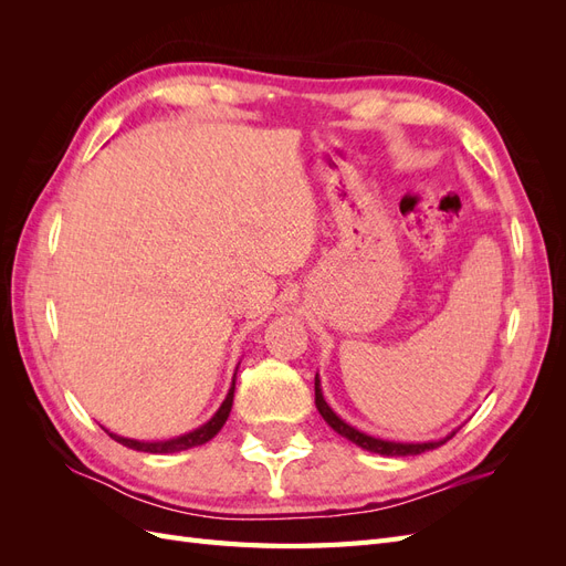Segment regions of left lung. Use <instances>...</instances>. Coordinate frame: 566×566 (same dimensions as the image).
Instances as JSON below:
<instances>
[{
  "instance_id": "left-lung-1",
  "label": "left lung",
  "mask_w": 566,
  "mask_h": 566,
  "mask_svg": "<svg viewBox=\"0 0 566 566\" xmlns=\"http://www.w3.org/2000/svg\"><path fill=\"white\" fill-rule=\"evenodd\" d=\"M314 389H316V408H318V413L323 416V420L328 422L337 434H342L345 439H349L352 443H356V447H361V449H366V451H370V453H380V455H418V453H424V451H432V449L441 447L443 441H449V439L455 434V432H453V434L447 437V439H441V441H427V443H397V441L375 439V437H368V434H364V432L354 430L352 424H347L345 420L337 418V416L333 413V408H331L328 403H325V399H323L318 375H316V380H314Z\"/></svg>"
}]
</instances>
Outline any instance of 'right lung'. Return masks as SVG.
Here are the masks:
<instances>
[{"label":"right lung","mask_w":566,"mask_h":566,"mask_svg":"<svg viewBox=\"0 0 566 566\" xmlns=\"http://www.w3.org/2000/svg\"><path fill=\"white\" fill-rule=\"evenodd\" d=\"M233 387H235V380L227 394L224 403L219 406V410L214 413V418L210 422H205L202 427H198V430L188 432L184 437H177V439H169V441H136V439H125V437H117V434H111L117 443H123V447L127 449H134V451H144V453H177V451H186V449H193V447H200V443L210 441L221 427H224L229 413H231V406H233Z\"/></svg>","instance_id":"right-lung-1"}]
</instances>
